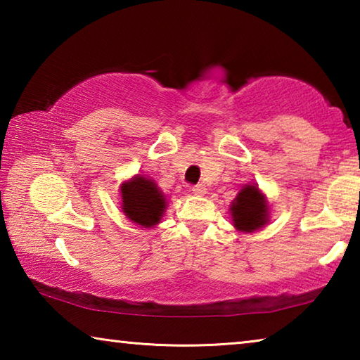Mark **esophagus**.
<instances>
[{"mask_svg":"<svg viewBox=\"0 0 360 360\" xmlns=\"http://www.w3.org/2000/svg\"><path fill=\"white\" fill-rule=\"evenodd\" d=\"M192 193H193V195H198V197H202V195L206 193V188H205L202 184L193 186V187H192Z\"/></svg>","mask_w":360,"mask_h":360,"instance_id":"1","label":"esophagus"}]
</instances>
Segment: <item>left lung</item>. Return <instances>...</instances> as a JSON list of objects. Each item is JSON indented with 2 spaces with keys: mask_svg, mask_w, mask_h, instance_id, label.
<instances>
[{
  "mask_svg": "<svg viewBox=\"0 0 360 360\" xmlns=\"http://www.w3.org/2000/svg\"><path fill=\"white\" fill-rule=\"evenodd\" d=\"M231 225L243 233H254L270 222V203L257 184L243 186L230 205Z\"/></svg>",
  "mask_w": 360,
  "mask_h": 360,
  "instance_id": "obj_1",
  "label": "left lung"
}]
</instances>
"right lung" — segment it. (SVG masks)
Here are the masks:
<instances>
[{"label":"right lung","instance_id":"add662e5","mask_svg":"<svg viewBox=\"0 0 360 360\" xmlns=\"http://www.w3.org/2000/svg\"><path fill=\"white\" fill-rule=\"evenodd\" d=\"M119 192L122 212L131 222L144 229H154L162 222L168 200L157 182L149 176L135 174L122 182Z\"/></svg>","mask_w":360,"mask_h":360}]
</instances>
